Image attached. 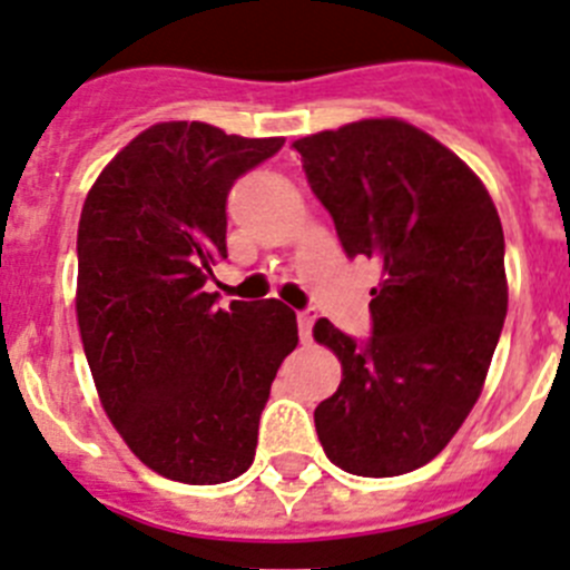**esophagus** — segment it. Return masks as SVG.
<instances>
[{
	"mask_svg": "<svg viewBox=\"0 0 570 570\" xmlns=\"http://www.w3.org/2000/svg\"><path fill=\"white\" fill-rule=\"evenodd\" d=\"M317 315L315 309H301L297 312V330H301V341H312V326H315Z\"/></svg>",
	"mask_w": 570,
	"mask_h": 570,
	"instance_id": "34e87169",
	"label": "esophagus"
}]
</instances>
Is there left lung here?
I'll list each match as a JSON object with an SVG mask.
<instances>
[{"label": "left lung", "instance_id": "1", "mask_svg": "<svg viewBox=\"0 0 570 570\" xmlns=\"http://www.w3.org/2000/svg\"><path fill=\"white\" fill-rule=\"evenodd\" d=\"M292 147L343 253L383 273L372 335L315 323L343 366L315 409L317 438L348 474H406L438 458L483 389L509 312L500 215L480 178L406 121H355Z\"/></svg>", "mask_w": 570, "mask_h": 570}]
</instances>
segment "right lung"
<instances>
[{"label": "right lung", "mask_w": 570, "mask_h": 570, "mask_svg": "<svg viewBox=\"0 0 570 570\" xmlns=\"http://www.w3.org/2000/svg\"><path fill=\"white\" fill-rule=\"evenodd\" d=\"M284 138L164 121L107 164L81 207L76 317L116 432L145 465L189 485L253 465L278 366L297 346L281 301L215 306L227 196Z\"/></svg>", "instance_id": "1"}]
</instances>
